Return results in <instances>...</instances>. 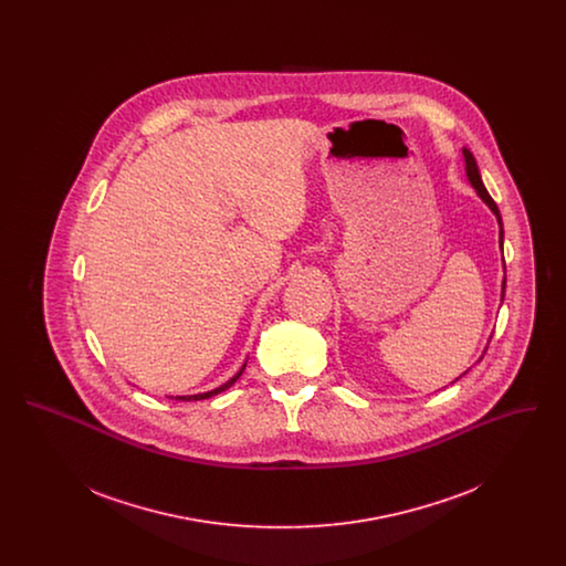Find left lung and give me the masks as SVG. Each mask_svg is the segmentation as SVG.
Returning a JSON list of instances; mask_svg holds the SVG:
<instances>
[{
	"label": "left lung",
	"instance_id": "8db88e82",
	"mask_svg": "<svg viewBox=\"0 0 566 566\" xmlns=\"http://www.w3.org/2000/svg\"><path fill=\"white\" fill-rule=\"evenodd\" d=\"M462 155H464V163H467V178H469V182L473 185V189L478 190V195L484 199L485 203H488V208L496 214V220H499V227H501V233H499V242H501V248H503V220H501V212H499V208H496V203H494V199L488 195V190H485L484 182H482V176H480V169H478V163H475V157L471 155V150H462ZM503 296H505V280H503Z\"/></svg>",
	"mask_w": 566,
	"mask_h": 566
}]
</instances>
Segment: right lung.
I'll use <instances>...</instances> for the list:
<instances>
[{
    "label": "right lung",
    "mask_w": 566,
    "mask_h": 566,
    "mask_svg": "<svg viewBox=\"0 0 566 566\" xmlns=\"http://www.w3.org/2000/svg\"><path fill=\"white\" fill-rule=\"evenodd\" d=\"M245 367V365H243ZM243 367L235 374V376L231 377L227 384H222L220 388H214V390H210V392H203V395H190V397H176V401H201V399H210V397H214V395H218V392H222V390H227L229 386H233L235 381H238V377L242 376L243 374ZM169 399H174V397H169Z\"/></svg>",
    "instance_id": "add662e5"
}]
</instances>
